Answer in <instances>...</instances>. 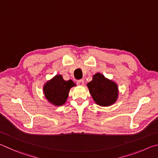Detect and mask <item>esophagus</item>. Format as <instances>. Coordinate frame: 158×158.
<instances>
[{
	"mask_svg": "<svg viewBox=\"0 0 158 158\" xmlns=\"http://www.w3.org/2000/svg\"><path fill=\"white\" fill-rule=\"evenodd\" d=\"M77 85H84V79H80V80H78V81H77Z\"/></svg>",
	"mask_w": 158,
	"mask_h": 158,
	"instance_id": "esophagus-1",
	"label": "esophagus"
}]
</instances>
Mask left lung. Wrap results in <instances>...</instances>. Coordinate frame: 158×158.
Returning a JSON list of instances; mask_svg holds the SVG:
<instances>
[{
	"mask_svg": "<svg viewBox=\"0 0 158 158\" xmlns=\"http://www.w3.org/2000/svg\"><path fill=\"white\" fill-rule=\"evenodd\" d=\"M90 95L98 105L109 106L117 100L118 87L114 82L106 79L100 73L95 74L87 84Z\"/></svg>",
	"mask_w": 158,
	"mask_h": 158,
	"instance_id": "8db88e82",
	"label": "left lung"
}]
</instances>
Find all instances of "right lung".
Segmentation results:
<instances>
[{
  "instance_id": "right-lung-1",
  "label": "right lung",
  "mask_w": 158,
  "mask_h": 158,
  "mask_svg": "<svg viewBox=\"0 0 158 158\" xmlns=\"http://www.w3.org/2000/svg\"><path fill=\"white\" fill-rule=\"evenodd\" d=\"M75 84L72 81H65L61 75H56L44 86L45 97L54 105L60 106L65 102L69 90Z\"/></svg>"
}]
</instances>
